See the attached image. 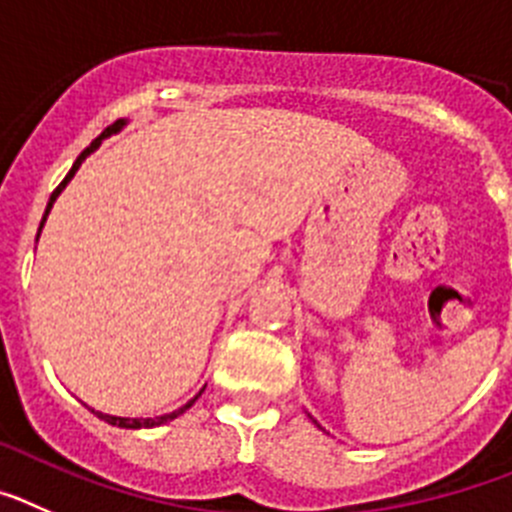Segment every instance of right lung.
<instances>
[{
  "instance_id": "add662e5",
  "label": "right lung",
  "mask_w": 512,
  "mask_h": 512,
  "mask_svg": "<svg viewBox=\"0 0 512 512\" xmlns=\"http://www.w3.org/2000/svg\"><path fill=\"white\" fill-rule=\"evenodd\" d=\"M124 127H127V119H119V122H114L112 127H107V130L101 132L99 137H96L94 142H91L89 147H86L84 153L78 155L76 158V163H73V168L68 170V176L63 178V183L58 188H55L53 191V196H50V201H48V206H45V214H43V222H40V229H38V237H40V232H43V227H45V219H48V214H50V209H53V204H55V199H58V196H61L63 193V188L68 186V183L73 181V176H76V170L81 168V163H84L86 158H89L91 153H96V150H99L101 147V142L107 140V137H112V135H117V132H122ZM206 390V385L204 388L199 390V393L193 395L191 400H188L186 405H181V408H178V411H173V413H165V416H155V418H122V416H109V413H101V411H94V408H91V411L96 413V416L101 418V421H107V423H112V426H117V428H155V426H163V423H168V421H173V418H178L181 416V413H186L188 408H191L193 403H196V400L201 398V393H204Z\"/></svg>"
}]
</instances>
